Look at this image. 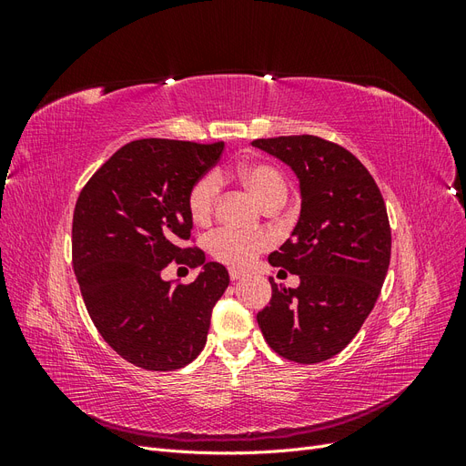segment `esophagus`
<instances>
[{"label": "esophagus", "instance_id": "esophagus-1", "mask_svg": "<svg viewBox=\"0 0 466 466\" xmlns=\"http://www.w3.org/2000/svg\"><path fill=\"white\" fill-rule=\"evenodd\" d=\"M229 278L235 281V279H241V278H245V272H241V270H235V268H231L229 270Z\"/></svg>", "mask_w": 466, "mask_h": 466}]
</instances>
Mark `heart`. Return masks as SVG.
<instances>
[{"instance_id":"obj_1","label":"heart","mask_w":466,"mask_h":466,"mask_svg":"<svg viewBox=\"0 0 466 466\" xmlns=\"http://www.w3.org/2000/svg\"><path fill=\"white\" fill-rule=\"evenodd\" d=\"M241 185L247 187L257 200L270 208L274 204L281 206L288 198V180L278 167L270 163H248L238 167L237 171ZM221 192V178L216 173H206L194 182L187 196L188 214L194 223H208L211 214H214L216 204ZM272 245V238L262 231L247 233L223 228L211 233L206 241L208 252L218 262L243 268L255 260L262 250Z\"/></svg>"}]
</instances>
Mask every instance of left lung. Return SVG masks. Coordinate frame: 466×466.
Listing matches in <instances>:
<instances>
[{
	"mask_svg": "<svg viewBox=\"0 0 466 466\" xmlns=\"http://www.w3.org/2000/svg\"><path fill=\"white\" fill-rule=\"evenodd\" d=\"M299 178L301 214L268 262L298 274L257 315L276 354L298 363L330 360L368 319L390 262V228L377 182L356 155L317 136L255 139Z\"/></svg>",
	"mask_w": 466,
	"mask_h": 466,
	"instance_id": "obj_1",
	"label": "left lung"
}]
</instances>
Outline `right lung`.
I'll list each match as a JSON object with an SVG mask.
<instances>
[{
    "mask_svg": "<svg viewBox=\"0 0 466 466\" xmlns=\"http://www.w3.org/2000/svg\"><path fill=\"white\" fill-rule=\"evenodd\" d=\"M223 142L136 139L83 187L72 225L74 272L96 330L137 368L175 371L206 346L211 309L229 286L219 262L185 248L190 187L214 167ZM203 266L192 285L160 278L168 261Z\"/></svg>",
    "mask_w": 466,
    "mask_h": 466,
    "instance_id": "1",
    "label": "right lung"
}]
</instances>
